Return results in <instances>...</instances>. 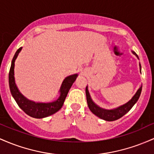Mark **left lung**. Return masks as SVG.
<instances>
[{
  "label": "left lung",
  "mask_w": 154,
  "mask_h": 154,
  "mask_svg": "<svg viewBox=\"0 0 154 154\" xmlns=\"http://www.w3.org/2000/svg\"><path fill=\"white\" fill-rule=\"evenodd\" d=\"M132 54L135 55L137 59L138 56L134 52V51H132ZM140 65V71L141 72V65ZM141 91H142V84L140 86L139 89L136 91L134 95L132 97V99L129 100L127 103L125 104L120 105V106L117 107V108H113V109H105V108H101V107L98 106L91 99L90 94H89V90H88V86L86 87V100H87V104L88 107H89V110L96 115L99 118L103 119L105 121H108V122H113V121H116L117 119L122 118L123 116H124L127 113H128L131 108L134 106V105L137 103V101L139 99L140 96Z\"/></svg>",
  "instance_id": "left-lung-1"
}]
</instances>
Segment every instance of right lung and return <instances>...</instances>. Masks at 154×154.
<instances>
[{
    "label": "right lung",
    "mask_w": 154,
    "mask_h": 154,
    "mask_svg": "<svg viewBox=\"0 0 154 154\" xmlns=\"http://www.w3.org/2000/svg\"><path fill=\"white\" fill-rule=\"evenodd\" d=\"M22 47H20L15 53L14 56L11 61V68H10L9 74H8V83L11 91V95L15 100L17 105H19L24 112L35 119H43L57 113L58 110L61 109L64 102L66 98L70 87L78 77V74H73L67 76L63 80L61 86L60 88V96L56 100L50 103H41V102H35L27 99L20 92L17 87L14 79V63L15 60L21 51Z\"/></svg>",
    "instance_id": "obj_1"
}]
</instances>
